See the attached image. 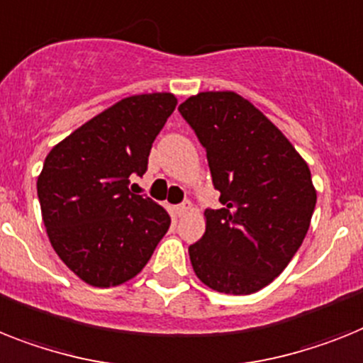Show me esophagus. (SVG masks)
Segmentation results:
<instances>
[{
  "instance_id": "34e87169",
  "label": "esophagus",
  "mask_w": 363,
  "mask_h": 363,
  "mask_svg": "<svg viewBox=\"0 0 363 363\" xmlns=\"http://www.w3.org/2000/svg\"><path fill=\"white\" fill-rule=\"evenodd\" d=\"M191 210H194V205H191L190 201H184V203H182V205L175 206V214L179 216V218H182V216L190 214Z\"/></svg>"
}]
</instances>
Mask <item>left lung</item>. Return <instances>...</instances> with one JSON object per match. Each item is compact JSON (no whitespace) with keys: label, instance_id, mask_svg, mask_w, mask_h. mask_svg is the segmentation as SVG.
<instances>
[{"label":"left lung","instance_id":"left-lung-1","mask_svg":"<svg viewBox=\"0 0 363 363\" xmlns=\"http://www.w3.org/2000/svg\"><path fill=\"white\" fill-rule=\"evenodd\" d=\"M206 149L223 208L206 210L188 247L197 279L221 294L266 288L295 257L318 194L308 164L257 106L236 92H199L179 105Z\"/></svg>","mask_w":363,"mask_h":363}]
</instances>
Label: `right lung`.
<instances>
[{
    "instance_id": "right-lung-1",
    "label": "right lung",
    "mask_w": 363,
    "mask_h": 363,
    "mask_svg": "<svg viewBox=\"0 0 363 363\" xmlns=\"http://www.w3.org/2000/svg\"><path fill=\"white\" fill-rule=\"evenodd\" d=\"M177 106L169 92L123 97L81 125L45 157L36 190L55 252L96 288L144 269L172 218L129 190L144 175L157 135Z\"/></svg>"
}]
</instances>
